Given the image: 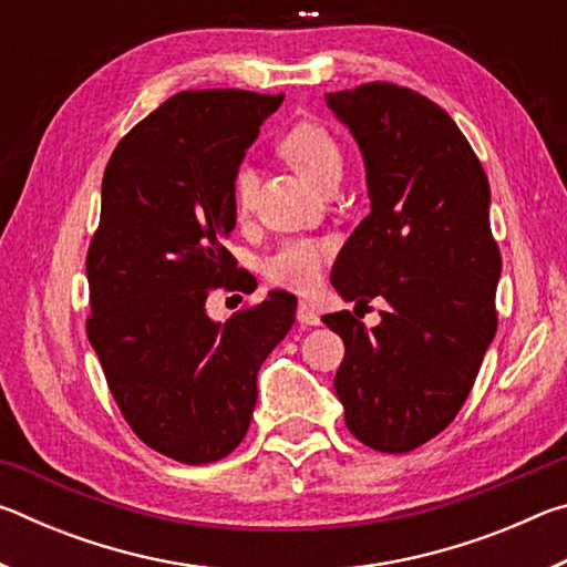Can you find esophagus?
I'll use <instances>...</instances> for the list:
<instances>
[{
  "label": "esophagus",
  "instance_id": "34e87169",
  "mask_svg": "<svg viewBox=\"0 0 567 567\" xmlns=\"http://www.w3.org/2000/svg\"><path fill=\"white\" fill-rule=\"evenodd\" d=\"M297 322L310 324V328H312V324H320V315L315 312L307 302H300V305H297Z\"/></svg>",
  "mask_w": 567,
  "mask_h": 567
}]
</instances>
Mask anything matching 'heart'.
Masks as SVG:
<instances>
[{
	"instance_id": "1",
	"label": "heart",
	"mask_w": 567,
	"mask_h": 567,
	"mask_svg": "<svg viewBox=\"0 0 567 567\" xmlns=\"http://www.w3.org/2000/svg\"><path fill=\"white\" fill-rule=\"evenodd\" d=\"M282 155L315 182L328 187L342 175V147L334 134L318 122H300L280 142ZM257 195V172L249 162H239L233 172V203L239 215H249ZM334 243L324 237H297L285 243L262 265L265 277L277 287L292 292H312L320 285L324 265L330 262Z\"/></svg>"
}]
</instances>
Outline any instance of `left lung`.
Returning a JSON list of instances; mask_svg holds the SVG:
<instances>
[{"mask_svg":"<svg viewBox=\"0 0 567 567\" xmlns=\"http://www.w3.org/2000/svg\"><path fill=\"white\" fill-rule=\"evenodd\" d=\"M324 97L358 140L370 192L332 285L348 302H388L372 330L350 310L322 318L344 342L334 392L362 445L410 453L455 420L495 338L503 260L491 185L465 134L425 94L370 82Z\"/></svg>","mask_w":567,"mask_h":567,"instance_id":"obj_1","label":"left lung"}]
</instances>
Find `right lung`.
I'll use <instances>...</instances> for the list:
<instances>
[{
	"mask_svg": "<svg viewBox=\"0 0 567 567\" xmlns=\"http://www.w3.org/2000/svg\"><path fill=\"white\" fill-rule=\"evenodd\" d=\"M282 100L179 92L124 134L102 177L87 338L134 435L185 465L215 463L243 443L257 370L295 322L287 292L225 324L205 312L217 287H249L223 245L237 217L233 172Z\"/></svg>",
	"mask_w": 567,
	"mask_h": 567,
	"instance_id": "right-lung-1",
	"label": "right lung"
}]
</instances>
